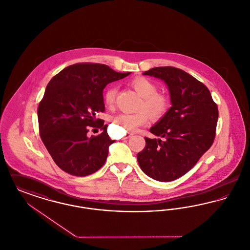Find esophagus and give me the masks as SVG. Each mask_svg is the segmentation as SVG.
<instances>
[{
    "instance_id": "esophagus-1",
    "label": "esophagus",
    "mask_w": 250,
    "mask_h": 250,
    "mask_svg": "<svg viewBox=\"0 0 250 250\" xmlns=\"http://www.w3.org/2000/svg\"><path fill=\"white\" fill-rule=\"evenodd\" d=\"M133 134L132 133H128V134H126L124 138H123V140H126V139H128V138H130L131 136H132Z\"/></svg>"
}]
</instances>
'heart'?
<instances>
[{
  "mask_svg": "<svg viewBox=\"0 0 250 250\" xmlns=\"http://www.w3.org/2000/svg\"><path fill=\"white\" fill-rule=\"evenodd\" d=\"M134 90L143 97L135 113H122L112 118L113 125L125 131H136L146 125L150 117L153 120L163 118L170 106L166 95L157 93V86L146 78L139 77L131 82ZM118 89L114 85L108 86L104 93V101L107 107H112L116 100Z\"/></svg>",
  "mask_w": 250,
  "mask_h": 250,
  "instance_id": "b5f03b06",
  "label": "heart"
}]
</instances>
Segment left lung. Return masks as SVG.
<instances>
[{
	"mask_svg": "<svg viewBox=\"0 0 250 250\" xmlns=\"http://www.w3.org/2000/svg\"><path fill=\"white\" fill-rule=\"evenodd\" d=\"M143 75L165 82L171 107L150 128L164 141L145 138V148L137 159L149 177L159 182L173 181L195 166L212 146L218 109L208 88L182 69L159 66Z\"/></svg>",
	"mask_w": 250,
	"mask_h": 250,
	"instance_id": "1",
	"label": "left lung"
}]
</instances>
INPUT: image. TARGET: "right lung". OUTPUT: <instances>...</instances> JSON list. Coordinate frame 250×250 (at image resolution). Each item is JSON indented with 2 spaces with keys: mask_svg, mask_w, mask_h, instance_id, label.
I'll return each mask as SVG.
<instances>
[{
  "mask_svg": "<svg viewBox=\"0 0 250 250\" xmlns=\"http://www.w3.org/2000/svg\"><path fill=\"white\" fill-rule=\"evenodd\" d=\"M129 74L102 63L80 62L63 68L50 80L37 108L39 133L49 155L63 171L82 177L104 165L113 141L107 135V125L96 119V114L105 111L103 90L107 84ZM89 127L100 128L103 133L88 137Z\"/></svg>",
  "mask_w": 250,
  "mask_h": 250,
  "instance_id": "add662e5",
  "label": "right lung"
}]
</instances>
